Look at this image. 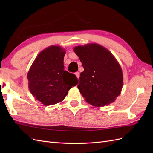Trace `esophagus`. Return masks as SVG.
Listing matches in <instances>:
<instances>
[{
	"label": "esophagus",
	"instance_id": "1",
	"mask_svg": "<svg viewBox=\"0 0 153 153\" xmlns=\"http://www.w3.org/2000/svg\"><path fill=\"white\" fill-rule=\"evenodd\" d=\"M75 75H76V76L77 77V78L78 79L79 77V73L78 72V71H77V72L75 73Z\"/></svg>",
	"mask_w": 153,
	"mask_h": 153
}]
</instances>
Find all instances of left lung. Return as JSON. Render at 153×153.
Wrapping results in <instances>:
<instances>
[{"label":"left lung","mask_w":153,"mask_h":153,"mask_svg":"<svg viewBox=\"0 0 153 153\" xmlns=\"http://www.w3.org/2000/svg\"><path fill=\"white\" fill-rule=\"evenodd\" d=\"M74 51L84 68L77 88L85 101L97 107L113 102L123 87L122 68L114 55L97 43L76 46Z\"/></svg>","instance_id":"1"}]
</instances>
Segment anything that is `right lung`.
<instances>
[{"label": "right lung", "instance_id": "right-lung-1", "mask_svg": "<svg viewBox=\"0 0 153 153\" xmlns=\"http://www.w3.org/2000/svg\"><path fill=\"white\" fill-rule=\"evenodd\" d=\"M66 51L52 45L37 55L28 71L27 78L31 95L45 106L60 102L68 91L77 85L74 74L64 70Z\"/></svg>", "mask_w": 153, "mask_h": 153}]
</instances>
